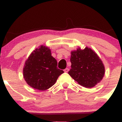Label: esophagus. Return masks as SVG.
Masks as SVG:
<instances>
[{
	"mask_svg": "<svg viewBox=\"0 0 122 122\" xmlns=\"http://www.w3.org/2000/svg\"><path fill=\"white\" fill-rule=\"evenodd\" d=\"M69 69H68V68H66V69H64V72H65V73H67V72H68V71H69Z\"/></svg>",
	"mask_w": 122,
	"mask_h": 122,
	"instance_id": "1",
	"label": "esophagus"
}]
</instances>
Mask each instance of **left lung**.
<instances>
[{
    "label": "left lung",
    "instance_id": "8db88e82",
    "mask_svg": "<svg viewBox=\"0 0 122 122\" xmlns=\"http://www.w3.org/2000/svg\"><path fill=\"white\" fill-rule=\"evenodd\" d=\"M71 69L69 75L80 85L92 88L100 82L104 75L102 60L91 49H77L71 52Z\"/></svg>",
    "mask_w": 122,
    "mask_h": 122
}]
</instances>
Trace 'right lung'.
Returning a JSON list of instances; mask_svg holds the SVG:
<instances>
[{"label": "right lung", "instance_id": "1", "mask_svg": "<svg viewBox=\"0 0 122 122\" xmlns=\"http://www.w3.org/2000/svg\"><path fill=\"white\" fill-rule=\"evenodd\" d=\"M63 73L62 70L57 68V60L51 56L50 50L42 45L30 54L23 68L26 82L40 91L52 86Z\"/></svg>", "mask_w": 122, "mask_h": 122}]
</instances>
